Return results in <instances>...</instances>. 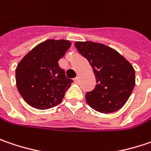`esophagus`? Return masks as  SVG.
<instances>
[{"label": "esophagus", "mask_w": 151, "mask_h": 151, "mask_svg": "<svg viewBox=\"0 0 151 151\" xmlns=\"http://www.w3.org/2000/svg\"><path fill=\"white\" fill-rule=\"evenodd\" d=\"M74 81H75L76 83H77V82L79 81V76H76V78L74 80Z\"/></svg>", "instance_id": "34e87169"}]
</instances>
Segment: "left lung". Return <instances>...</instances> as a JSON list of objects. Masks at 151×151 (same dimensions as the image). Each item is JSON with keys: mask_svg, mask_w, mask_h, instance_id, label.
<instances>
[{"mask_svg": "<svg viewBox=\"0 0 151 151\" xmlns=\"http://www.w3.org/2000/svg\"><path fill=\"white\" fill-rule=\"evenodd\" d=\"M76 47L87 58L96 78V87L86 93L88 105L101 113L121 109L135 86L132 65L117 51L102 43L76 42Z\"/></svg>", "mask_w": 151, "mask_h": 151, "instance_id": "left-lung-1", "label": "left lung"}]
</instances>
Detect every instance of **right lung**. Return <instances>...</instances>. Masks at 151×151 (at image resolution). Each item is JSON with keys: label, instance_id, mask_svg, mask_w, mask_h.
Returning a JSON list of instances; mask_svg holds the SVG:
<instances>
[{"label": "right lung", "instance_id": "add662e5", "mask_svg": "<svg viewBox=\"0 0 151 151\" xmlns=\"http://www.w3.org/2000/svg\"><path fill=\"white\" fill-rule=\"evenodd\" d=\"M67 40H47L35 46L16 68V85L27 104L37 109L59 104L73 81L58 65L70 47Z\"/></svg>", "mask_w": 151, "mask_h": 151}]
</instances>
